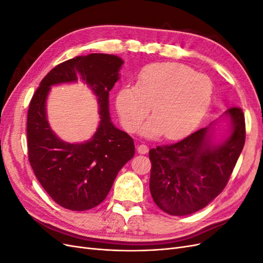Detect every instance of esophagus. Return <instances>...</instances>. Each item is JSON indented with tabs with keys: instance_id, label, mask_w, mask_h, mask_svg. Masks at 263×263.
I'll use <instances>...</instances> for the list:
<instances>
[{
	"instance_id": "esophagus-1",
	"label": "esophagus",
	"mask_w": 263,
	"mask_h": 263,
	"mask_svg": "<svg viewBox=\"0 0 263 263\" xmlns=\"http://www.w3.org/2000/svg\"><path fill=\"white\" fill-rule=\"evenodd\" d=\"M137 151H138V154H140V155H146L149 151V148L146 145H139L138 148H137Z\"/></svg>"
}]
</instances>
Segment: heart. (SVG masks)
Listing matches in <instances>:
<instances>
[{"instance_id":"obj_1","label":"heart","mask_w":263,"mask_h":263,"mask_svg":"<svg viewBox=\"0 0 263 263\" xmlns=\"http://www.w3.org/2000/svg\"><path fill=\"white\" fill-rule=\"evenodd\" d=\"M213 97L211 79L177 62L151 63L140 70L136 86H124L116 108L124 128L137 132L151 110L154 117L142 134L168 139L187 136L201 124Z\"/></svg>"}]
</instances>
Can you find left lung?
<instances>
[{"mask_svg": "<svg viewBox=\"0 0 263 263\" xmlns=\"http://www.w3.org/2000/svg\"><path fill=\"white\" fill-rule=\"evenodd\" d=\"M232 134L211 146L209 127L176 144L150 149V193L163 212L185 216L204 209L225 189L242 151L246 124L240 107L229 108Z\"/></svg>", "mask_w": 263, "mask_h": 263, "instance_id": "1", "label": "left lung"}]
</instances>
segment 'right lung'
Instances as JSON below:
<instances>
[{
	"label": "right lung",
	"mask_w": 263,
	"mask_h": 263,
	"mask_svg": "<svg viewBox=\"0 0 263 263\" xmlns=\"http://www.w3.org/2000/svg\"><path fill=\"white\" fill-rule=\"evenodd\" d=\"M123 60L114 54L79 55L55 66L43 79L27 113L28 160L52 200L70 211H87L105 200L117 173L135 155L134 140L112 124L108 93L119 79ZM79 75L98 97L101 121L93 138L68 144L52 133L45 99L53 84L75 82Z\"/></svg>",
	"instance_id": "obj_1"
}]
</instances>
